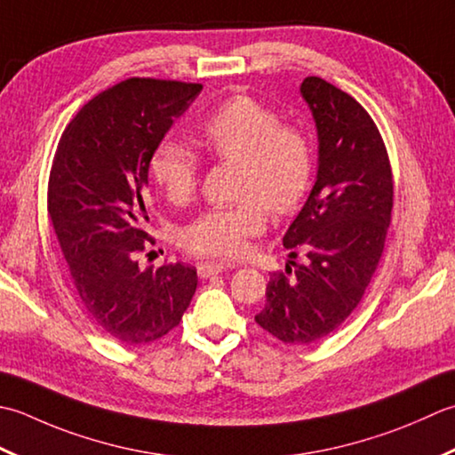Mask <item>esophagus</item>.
I'll return each instance as SVG.
<instances>
[{
  "label": "esophagus",
  "instance_id": "obj_1",
  "mask_svg": "<svg viewBox=\"0 0 455 455\" xmlns=\"http://www.w3.org/2000/svg\"><path fill=\"white\" fill-rule=\"evenodd\" d=\"M231 263H221V261H210V263H200L198 265V275L202 279H208V276H214L220 275L221 271H226L229 268Z\"/></svg>",
  "mask_w": 455,
  "mask_h": 455
}]
</instances>
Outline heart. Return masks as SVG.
Instances as JSON below:
<instances>
[{"instance_id":"b5f03b06","label":"heart","mask_w":455,"mask_h":455,"mask_svg":"<svg viewBox=\"0 0 455 455\" xmlns=\"http://www.w3.org/2000/svg\"><path fill=\"white\" fill-rule=\"evenodd\" d=\"M202 141L218 161L237 163L235 204L204 210L182 229V247L198 257L239 259L267 224V208L291 214L308 190L312 147L299 127L251 96L226 100L202 125ZM155 182L176 204L198 188V159L179 139L164 137L149 159Z\"/></svg>"}]
</instances>
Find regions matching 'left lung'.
Listing matches in <instances>:
<instances>
[{"mask_svg":"<svg viewBox=\"0 0 455 455\" xmlns=\"http://www.w3.org/2000/svg\"><path fill=\"white\" fill-rule=\"evenodd\" d=\"M300 94L318 132V172L286 229L289 261L271 273L255 322L284 344L326 338L357 308L371 283L393 210V172L383 137L365 108L330 82L304 78Z\"/></svg>","mask_w":455,"mask_h":455,"instance_id":"8db88e82","label":"left lung"}]
</instances>
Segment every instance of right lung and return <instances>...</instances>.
I'll return each instance as SVG.
<instances>
[{"label": "right lung", "instance_id": "add662e5", "mask_svg": "<svg viewBox=\"0 0 455 455\" xmlns=\"http://www.w3.org/2000/svg\"><path fill=\"white\" fill-rule=\"evenodd\" d=\"M202 84L129 78L92 98L64 129L49 176L46 208L82 310L127 346L176 328L196 292V268H139L149 159Z\"/></svg>", "mask_w": 455, "mask_h": 455}]
</instances>
